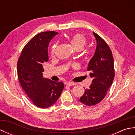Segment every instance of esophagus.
<instances>
[{"instance_id":"obj_1","label":"esophagus","mask_w":135,"mask_h":135,"mask_svg":"<svg viewBox=\"0 0 135 135\" xmlns=\"http://www.w3.org/2000/svg\"><path fill=\"white\" fill-rule=\"evenodd\" d=\"M65 85H67V86H73V85H75V83H74V82H70V81H69V82H66V83H65Z\"/></svg>"}]
</instances>
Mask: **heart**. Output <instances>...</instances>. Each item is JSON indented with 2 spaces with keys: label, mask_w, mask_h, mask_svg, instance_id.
Segmentation results:
<instances>
[{
  "label": "heart",
  "mask_w": 135,
  "mask_h": 135,
  "mask_svg": "<svg viewBox=\"0 0 135 135\" xmlns=\"http://www.w3.org/2000/svg\"><path fill=\"white\" fill-rule=\"evenodd\" d=\"M70 43L73 47L76 50H81L87 44V39L82 33H75L71 36ZM57 45L54 44L51 49V55L53 56L55 54Z\"/></svg>",
  "instance_id": "obj_1"
}]
</instances>
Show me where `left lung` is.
<instances>
[{
	"label": "left lung",
	"instance_id": "8db88e82",
	"mask_svg": "<svg viewBox=\"0 0 135 135\" xmlns=\"http://www.w3.org/2000/svg\"><path fill=\"white\" fill-rule=\"evenodd\" d=\"M93 35L97 41L96 49L87 68L93 79L92 84L85 90L84 94L79 100L88 106L95 105L104 99L115 75L114 59L110 48L99 35L95 32Z\"/></svg>",
	"mask_w": 135,
	"mask_h": 135
}]
</instances>
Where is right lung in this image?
<instances>
[{"label":"right lung","instance_id":"add662e5","mask_svg":"<svg viewBox=\"0 0 135 135\" xmlns=\"http://www.w3.org/2000/svg\"><path fill=\"white\" fill-rule=\"evenodd\" d=\"M58 33L46 31L37 34L25 46L17 62L20 85L33 104L39 108H46L53 105L64 88L62 82L43 77V64L49 60V44Z\"/></svg>","mask_w":135,"mask_h":135}]
</instances>
